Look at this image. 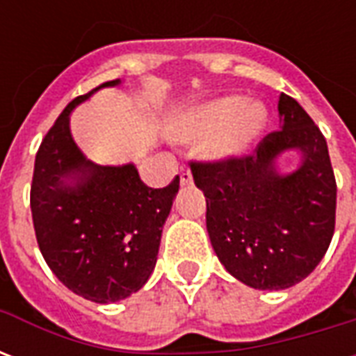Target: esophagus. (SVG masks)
<instances>
[{"instance_id": "obj_1", "label": "esophagus", "mask_w": 356, "mask_h": 356, "mask_svg": "<svg viewBox=\"0 0 356 356\" xmlns=\"http://www.w3.org/2000/svg\"><path fill=\"white\" fill-rule=\"evenodd\" d=\"M179 179H181V185H188L193 181V173H191V170L186 165L179 168Z\"/></svg>"}]
</instances>
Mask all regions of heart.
Returning a JSON list of instances; mask_svg holds the SVG:
<instances>
[{
  "label": "heart",
  "instance_id": "heart-1",
  "mask_svg": "<svg viewBox=\"0 0 356 356\" xmlns=\"http://www.w3.org/2000/svg\"><path fill=\"white\" fill-rule=\"evenodd\" d=\"M265 122V110L259 104H246L236 97L209 102L196 110L181 131L183 139H200L216 131L208 140V154L231 158L240 154Z\"/></svg>",
  "mask_w": 356,
  "mask_h": 356
}]
</instances>
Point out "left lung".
Segmentation results:
<instances>
[{
    "instance_id": "8db88e82",
    "label": "left lung",
    "mask_w": 356,
    "mask_h": 356,
    "mask_svg": "<svg viewBox=\"0 0 356 356\" xmlns=\"http://www.w3.org/2000/svg\"><path fill=\"white\" fill-rule=\"evenodd\" d=\"M282 129L268 133L252 154L191 162L206 196V227L219 261L255 290L301 282L326 254L336 229V177L328 145L311 116L280 93ZM298 147L304 162L277 175L275 156Z\"/></svg>"
}]
</instances>
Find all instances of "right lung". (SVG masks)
<instances>
[{
  "mask_svg": "<svg viewBox=\"0 0 356 356\" xmlns=\"http://www.w3.org/2000/svg\"><path fill=\"white\" fill-rule=\"evenodd\" d=\"M118 81L68 102L38 148L30 186L43 259L68 290L95 303L125 299L145 286L179 191V175L163 188H150L133 163L97 165L76 147L68 127L72 108Z\"/></svg>",
  "mask_w": 356,
  "mask_h": 356,
  "instance_id": "add662e5",
  "label": "right lung"
}]
</instances>
